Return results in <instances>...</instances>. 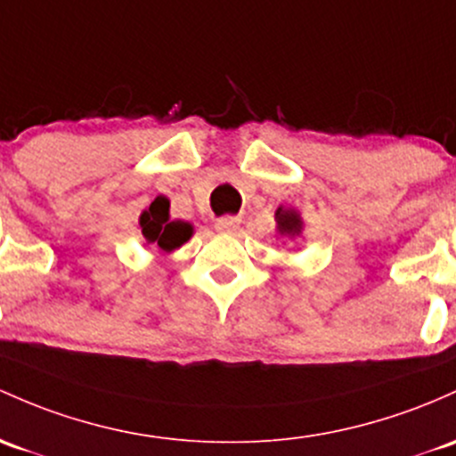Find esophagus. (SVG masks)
I'll return each mask as SVG.
<instances>
[{
    "mask_svg": "<svg viewBox=\"0 0 456 456\" xmlns=\"http://www.w3.org/2000/svg\"><path fill=\"white\" fill-rule=\"evenodd\" d=\"M239 224H241V219L234 217V215H226V217H219L217 222H215V228H217L219 232H232V230L239 228Z\"/></svg>",
    "mask_w": 456,
    "mask_h": 456,
    "instance_id": "1",
    "label": "esophagus"
}]
</instances>
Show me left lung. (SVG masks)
Returning a JSON list of instances; mask_svg holds the SVG:
<instances>
[{"mask_svg": "<svg viewBox=\"0 0 456 456\" xmlns=\"http://www.w3.org/2000/svg\"><path fill=\"white\" fill-rule=\"evenodd\" d=\"M276 224H278V232L282 237L296 239L302 234V217L296 208H278L276 210Z\"/></svg>", "mask_w": 456, "mask_h": 456, "instance_id": "left-lung-1", "label": "left lung"}]
</instances>
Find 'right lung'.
<instances>
[{
	"label": "right lung",
	"instance_id": "1",
	"mask_svg": "<svg viewBox=\"0 0 456 456\" xmlns=\"http://www.w3.org/2000/svg\"><path fill=\"white\" fill-rule=\"evenodd\" d=\"M141 232H143L145 241L154 243L165 252L180 248L187 243L193 234V226L183 219H171L169 217V200L159 195L148 208L141 213L139 217Z\"/></svg>",
	"mask_w": 456,
	"mask_h": 456
}]
</instances>
